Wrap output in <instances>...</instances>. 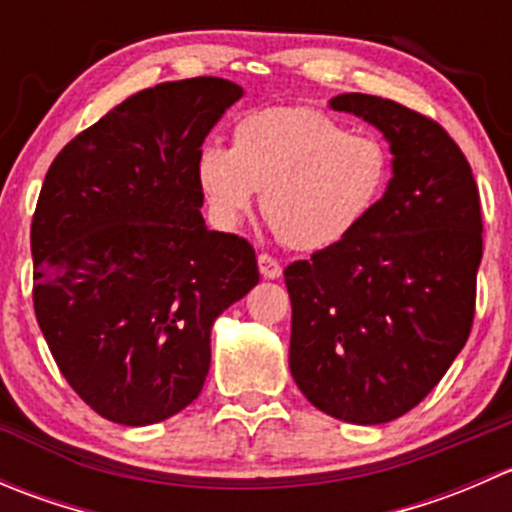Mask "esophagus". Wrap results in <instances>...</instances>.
Listing matches in <instances>:
<instances>
[{
  "label": "esophagus",
  "instance_id": "obj_1",
  "mask_svg": "<svg viewBox=\"0 0 512 512\" xmlns=\"http://www.w3.org/2000/svg\"><path fill=\"white\" fill-rule=\"evenodd\" d=\"M257 265H260V275L265 277V280H280L282 277V265L275 257L267 255V252H262V255L257 257Z\"/></svg>",
  "mask_w": 512,
  "mask_h": 512
}]
</instances>
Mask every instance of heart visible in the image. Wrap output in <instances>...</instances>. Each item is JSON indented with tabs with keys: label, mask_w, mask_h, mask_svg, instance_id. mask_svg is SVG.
I'll return each instance as SVG.
<instances>
[{
	"label": "heart",
	"mask_w": 512,
	"mask_h": 512,
	"mask_svg": "<svg viewBox=\"0 0 512 512\" xmlns=\"http://www.w3.org/2000/svg\"><path fill=\"white\" fill-rule=\"evenodd\" d=\"M195 175L218 225H240L262 193V213L292 250L322 252L379 208L391 153L317 108H262L237 121L232 148L205 143Z\"/></svg>",
	"instance_id": "heart-1"
}]
</instances>
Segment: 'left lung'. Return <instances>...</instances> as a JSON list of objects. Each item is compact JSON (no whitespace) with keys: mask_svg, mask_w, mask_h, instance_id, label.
I'll return each mask as SVG.
<instances>
[{"mask_svg":"<svg viewBox=\"0 0 512 512\" xmlns=\"http://www.w3.org/2000/svg\"><path fill=\"white\" fill-rule=\"evenodd\" d=\"M329 106L384 133L394 178L349 240L285 270L289 369L319 411L374 426L421 404L466 347L480 198L461 148L423 113L369 94Z\"/></svg>","mask_w":512,"mask_h":512,"instance_id":"obj_1","label":"left lung"}]
</instances>
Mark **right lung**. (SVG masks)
<instances>
[{"label":"right lung","mask_w":512,"mask_h":512,"mask_svg":"<svg viewBox=\"0 0 512 512\" xmlns=\"http://www.w3.org/2000/svg\"><path fill=\"white\" fill-rule=\"evenodd\" d=\"M242 96L215 76L138 91L61 148L32 220L34 312L71 389L123 426L198 399L210 329L260 282L245 237L205 227L195 158Z\"/></svg>","instance_id":"right-lung-1"}]
</instances>
